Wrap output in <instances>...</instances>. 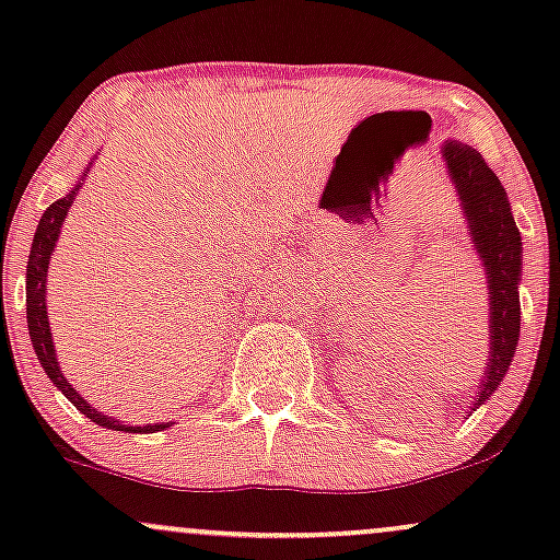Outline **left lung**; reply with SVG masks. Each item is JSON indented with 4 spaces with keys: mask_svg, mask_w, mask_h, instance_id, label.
Returning <instances> with one entry per match:
<instances>
[{
    "mask_svg": "<svg viewBox=\"0 0 560 560\" xmlns=\"http://www.w3.org/2000/svg\"><path fill=\"white\" fill-rule=\"evenodd\" d=\"M442 163L460 199L471 247L477 249L481 268H485L487 294H490V302H487L490 305V355L485 363V376L479 378L477 397L471 402V410H477L500 387L508 365L516 355L518 329H522V305H518L522 234L513 221L503 184L474 147L447 139L442 144Z\"/></svg>",
    "mask_w": 560,
    "mask_h": 560,
    "instance_id": "left-lung-1",
    "label": "left lung"
}]
</instances>
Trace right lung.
<instances>
[{
	"label": "right lung",
	"instance_id": "right-lung-1",
	"mask_svg": "<svg viewBox=\"0 0 560 560\" xmlns=\"http://www.w3.org/2000/svg\"><path fill=\"white\" fill-rule=\"evenodd\" d=\"M94 165V158L89 160L86 171ZM86 171L81 173L79 184L68 191L66 197L57 199V202L49 205L44 210L42 221H38L36 234H34V244H31V255H28V268H25V316H28V334H31V345H34V352L38 358V363L44 365V374L52 378V384L62 395L68 397L75 408L81 410L86 419H92L96 427L102 429H113V432H133V434H152V432H163L168 429L171 423H147V427H131V423L118 421L115 416H105L100 410L92 408L83 397L75 392L73 384L68 382L66 374L60 371V361H57V350H55V339H52V329H49V316H47V271H49V258H52L55 247H57V236H60L62 221H66L68 210L73 208V199L79 195L83 178H86Z\"/></svg>",
	"mask_w": 560,
	"mask_h": 560
}]
</instances>
